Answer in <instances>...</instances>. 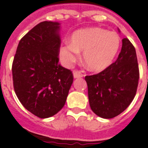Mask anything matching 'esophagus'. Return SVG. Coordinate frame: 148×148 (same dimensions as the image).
I'll return each instance as SVG.
<instances>
[{"instance_id":"esophagus-1","label":"esophagus","mask_w":148,"mask_h":148,"mask_svg":"<svg viewBox=\"0 0 148 148\" xmlns=\"http://www.w3.org/2000/svg\"><path fill=\"white\" fill-rule=\"evenodd\" d=\"M73 74H74V78H80L84 77V74H83L80 71H74Z\"/></svg>"}]
</instances>
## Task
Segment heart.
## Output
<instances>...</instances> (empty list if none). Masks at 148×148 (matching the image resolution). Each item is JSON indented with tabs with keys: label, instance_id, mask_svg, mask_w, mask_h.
Returning <instances> with one entry per match:
<instances>
[{
	"label": "heart",
	"instance_id": "b5f03b06",
	"mask_svg": "<svg viewBox=\"0 0 148 148\" xmlns=\"http://www.w3.org/2000/svg\"><path fill=\"white\" fill-rule=\"evenodd\" d=\"M120 47L119 35L102 28L80 29L71 35L70 43L66 42L59 49L61 61L71 66L83 51V61L91 71H102L107 68L118 53Z\"/></svg>",
	"mask_w": 148,
	"mask_h": 148
}]
</instances>
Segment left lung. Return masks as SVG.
Here are the masks:
<instances>
[{"mask_svg":"<svg viewBox=\"0 0 148 148\" xmlns=\"http://www.w3.org/2000/svg\"><path fill=\"white\" fill-rule=\"evenodd\" d=\"M138 80L135 49L130 41L124 38L116 62L99 74L85 77L92 111L103 119L119 116L132 102Z\"/></svg>","mask_w":148,"mask_h":148,"instance_id":"1","label":"left lung"}]
</instances>
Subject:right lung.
Here are the masks:
<instances>
[{
    "instance_id": "obj_1",
    "label": "right lung",
    "mask_w": 148,
    "mask_h": 148,
    "mask_svg": "<svg viewBox=\"0 0 148 148\" xmlns=\"http://www.w3.org/2000/svg\"><path fill=\"white\" fill-rule=\"evenodd\" d=\"M59 31L58 22L37 24L20 39L12 65L16 97L41 119L63 108L74 80L72 72L58 64Z\"/></svg>"
}]
</instances>
